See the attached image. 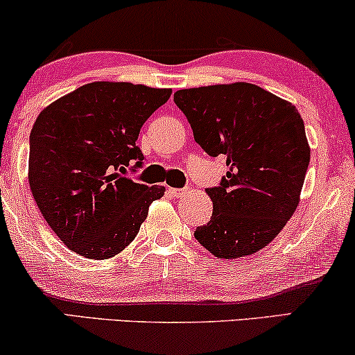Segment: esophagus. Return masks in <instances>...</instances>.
Instances as JSON below:
<instances>
[{"label": "esophagus", "mask_w": 355, "mask_h": 355, "mask_svg": "<svg viewBox=\"0 0 355 355\" xmlns=\"http://www.w3.org/2000/svg\"><path fill=\"white\" fill-rule=\"evenodd\" d=\"M168 191H169V194H171L173 197H179V196H182L184 192H186V191H184V189H176V187H169Z\"/></svg>", "instance_id": "obj_1"}]
</instances>
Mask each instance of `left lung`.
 Segmentation results:
<instances>
[{
    "label": "left lung",
    "mask_w": 355,
    "mask_h": 355,
    "mask_svg": "<svg viewBox=\"0 0 355 355\" xmlns=\"http://www.w3.org/2000/svg\"><path fill=\"white\" fill-rule=\"evenodd\" d=\"M174 103L210 156L227 158V176L209 187L214 214L194 236L220 259L268 246L295 211L310 164L297 107L251 85L179 89Z\"/></svg>",
    "instance_id": "1"
}]
</instances>
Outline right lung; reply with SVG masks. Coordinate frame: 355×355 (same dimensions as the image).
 <instances>
[{"mask_svg":"<svg viewBox=\"0 0 355 355\" xmlns=\"http://www.w3.org/2000/svg\"><path fill=\"white\" fill-rule=\"evenodd\" d=\"M169 96L171 89L96 81L39 114L29 138L31 191L68 250L107 259L137 236L164 187L125 173L144 166L138 133Z\"/></svg>","mask_w":355,"mask_h":355,"instance_id":"add662e5","label":"right lung"}]
</instances>
